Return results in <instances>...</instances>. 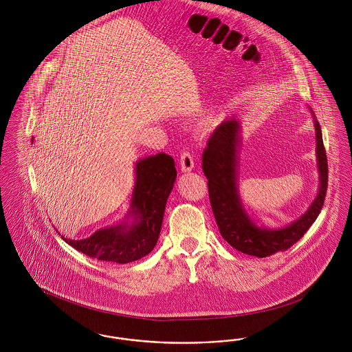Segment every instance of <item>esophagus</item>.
Returning a JSON list of instances; mask_svg holds the SVG:
<instances>
[{
	"label": "esophagus",
	"instance_id": "1",
	"mask_svg": "<svg viewBox=\"0 0 352 352\" xmlns=\"http://www.w3.org/2000/svg\"><path fill=\"white\" fill-rule=\"evenodd\" d=\"M179 165L182 173H190L194 168V158L190 153H182L181 160H179Z\"/></svg>",
	"mask_w": 352,
	"mask_h": 352
}]
</instances>
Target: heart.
Returning a JSON list of instances; mask_svg holds the SVG:
<instances>
[{"instance_id": "1", "label": "heart", "mask_w": 352, "mask_h": 352, "mask_svg": "<svg viewBox=\"0 0 352 352\" xmlns=\"http://www.w3.org/2000/svg\"><path fill=\"white\" fill-rule=\"evenodd\" d=\"M203 128H204V126H203V125H201V131H203Z\"/></svg>"}]
</instances>
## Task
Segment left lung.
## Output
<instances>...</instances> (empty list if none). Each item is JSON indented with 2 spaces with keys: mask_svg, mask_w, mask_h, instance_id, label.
Returning a JSON list of instances; mask_svg holds the SVG:
<instances>
[{
  "mask_svg": "<svg viewBox=\"0 0 352 352\" xmlns=\"http://www.w3.org/2000/svg\"><path fill=\"white\" fill-rule=\"evenodd\" d=\"M316 128V155L319 187L316 199L300 218L284 227L258 226L247 211L239 190L241 121L237 116L223 121L211 135L203 153V171L214 217L223 239L234 250L256 257L285 251L297 243L318 218L327 191V157L318 120L309 107Z\"/></svg>",
  "mask_w": 352,
  "mask_h": 352,
  "instance_id": "left-lung-1",
  "label": "left lung"
}]
</instances>
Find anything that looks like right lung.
<instances>
[{"instance_id":"1","label":"right lung","mask_w":352,"mask_h":352,"mask_svg":"<svg viewBox=\"0 0 352 352\" xmlns=\"http://www.w3.org/2000/svg\"><path fill=\"white\" fill-rule=\"evenodd\" d=\"M175 179V164L166 153L140 158L134 164L133 191L124 219L87 239L72 240L62 234L63 240L76 251L101 261L128 264L142 258L158 241Z\"/></svg>"}]
</instances>
